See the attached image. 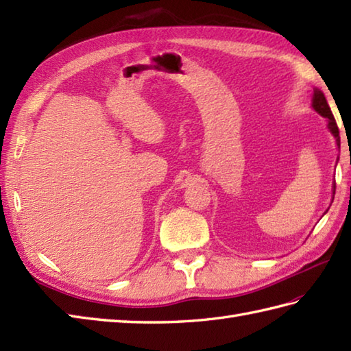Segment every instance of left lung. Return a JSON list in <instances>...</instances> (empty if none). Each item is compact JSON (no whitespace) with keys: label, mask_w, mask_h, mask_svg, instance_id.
I'll use <instances>...</instances> for the list:
<instances>
[{"label":"left lung","mask_w":351,"mask_h":351,"mask_svg":"<svg viewBox=\"0 0 351 351\" xmlns=\"http://www.w3.org/2000/svg\"><path fill=\"white\" fill-rule=\"evenodd\" d=\"M312 107H314V110L317 111L318 114H322L323 117L327 119V121H329L327 126H329V130L333 134V137L337 138V145L339 147L341 146V140H339V130H338L337 121H335V117L332 114V110L329 107V104H327V101H326L324 93L322 90H318V88H315L314 96H312ZM335 189H337V185L333 184V196H335Z\"/></svg>","instance_id":"8db88e82"}]
</instances>
